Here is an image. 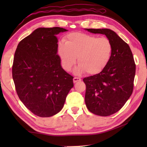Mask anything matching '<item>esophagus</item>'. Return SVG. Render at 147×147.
Wrapping results in <instances>:
<instances>
[{"label":"esophagus","instance_id":"1","mask_svg":"<svg viewBox=\"0 0 147 147\" xmlns=\"http://www.w3.org/2000/svg\"><path fill=\"white\" fill-rule=\"evenodd\" d=\"M79 81H81L80 78H78V77H74V78H73L74 83H76V82H79Z\"/></svg>","mask_w":147,"mask_h":147}]
</instances>
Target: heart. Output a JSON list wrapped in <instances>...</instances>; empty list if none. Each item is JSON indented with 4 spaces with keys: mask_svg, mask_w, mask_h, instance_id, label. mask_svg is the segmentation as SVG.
I'll return each instance as SVG.
<instances>
[{
    "mask_svg": "<svg viewBox=\"0 0 147 147\" xmlns=\"http://www.w3.org/2000/svg\"><path fill=\"white\" fill-rule=\"evenodd\" d=\"M112 53L113 45L109 39L83 33L70 34L65 43H59L58 47L64 70H71L77 57L79 64L74 69L76 74L85 72L91 75L100 73L110 61Z\"/></svg>",
    "mask_w": 147,
    "mask_h": 147,
    "instance_id": "b5f03b06",
    "label": "heart"
}]
</instances>
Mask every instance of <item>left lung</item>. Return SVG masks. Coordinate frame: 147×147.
I'll return each mask as SVG.
<instances>
[{
	"mask_svg": "<svg viewBox=\"0 0 147 147\" xmlns=\"http://www.w3.org/2000/svg\"><path fill=\"white\" fill-rule=\"evenodd\" d=\"M93 34L105 35L113 45L112 56L100 73L84 78L85 102L89 111L109 116L122 108L134 88L136 65L130 47L115 32L108 28H85Z\"/></svg>",
	"mask_w": 147,
	"mask_h": 147,
	"instance_id": "obj_1",
	"label": "left lung"
}]
</instances>
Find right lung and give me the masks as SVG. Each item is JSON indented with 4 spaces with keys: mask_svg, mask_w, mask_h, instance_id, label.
Masks as SVG:
<instances>
[{
    "mask_svg": "<svg viewBox=\"0 0 147 147\" xmlns=\"http://www.w3.org/2000/svg\"><path fill=\"white\" fill-rule=\"evenodd\" d=\"M67 30L38 28L17 45L12 76L21 101L34 115L49 117L63 108L73 77L62 68L56 35Z\"/></svg>",
    "mask_w": 147,
    "mask_h": 147,
    "instance_id": "right-lung-1",
    "label": "right lung"
}]
</instances>
